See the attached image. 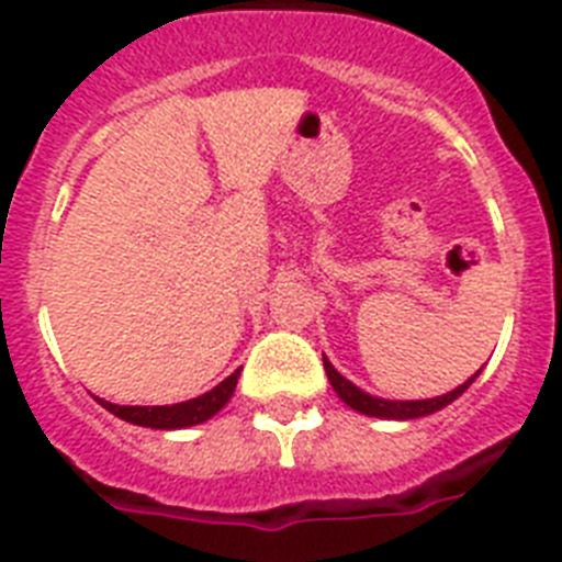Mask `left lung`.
Here are the masks:
<instances>
[{
    "instance_id": "1",
    "label": "left lung",
    "mask_w": 562,
    "mask_h": 562,
    "mask_svg": "<svg viewBox=\"0 0 562 562\" xmlns=\"http://www.w3.org/2000/svg\"><path fill=\"white\" fill-rule=\"evenodd\" d=\"M324 370H327V379H330L333 391L338 393V398H341L347 407H353V411H359V414L364 416H375V419H396V422L422 419V416L437 414V411L451 405L453 398L462 396V393L474 384L476 375H480V370H476V373L471 375V379H465L459 387H453V391L434 398H382V396H373V393L368 391H361V387H356L350 379H345V375L333 368V361L327 359V356H324Z\"/></svg>"
}]
</instances>
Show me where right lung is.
I'll return each mask as SVG.
<instances>
[{
  "label": "right lung",
  "instance_id": "right-lung-1",
  "mask_svg": "<svg viewBox=\"0 0 562 562\" xmlns=\"http://www.w3.org/2000/svg\"><path fill=\"white\" fill-rule=\"evenodd\" d=\"M240 368L232 375H226L224 382L215 384L212 391L201 393V396L187 398V402H178V405H114V402H105V398L94 396L100 405L114 414L117 419L132 422V425H140V428H155V430H180L192 428V425H203L206 419L221 411L235 393V384H238Z\"/></svg>",
  "mask_w": 562,
  "mask_h": 562
}]
</instances>
